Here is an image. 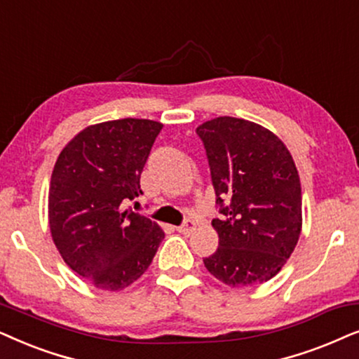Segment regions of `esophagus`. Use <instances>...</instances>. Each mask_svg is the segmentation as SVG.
<instances>
[{
	"instance_id": "1",
	"label": "esophagus",
	"mask_w": 359,
	"mask_h": 359,
	"mask_svg": "<svg viewBox=\"0 0 359 359\" xmlns=\"http://www.w3.org/2000/svg\"><path fill=\"white\" fill-rule=\"evenodd\" d=\"M175 229L179 233H182V235H190V233L195 229V222H192V219H185V222L180 224V226H177Z\"/></svg>"
}]
</instances>
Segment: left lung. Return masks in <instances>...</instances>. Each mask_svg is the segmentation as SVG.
Masks as SVG:
<instances>
[{
    "label": "left lung",
    "mask_w": 359,
    "mask_h": 359,
    "mask_svg": "<svg viewBox=\"0 0 359 359\" xmlns=\"http://www.w3.org/2000/svg\"><path fill=\"white\" fill-rule=\"evenodd\" d=\"M197 135L219 208L212 222L218 250L203 264L233 287L266 283L283 269L302 229V190L292 156L274 133L240 118L210 119Z\"/></svg>",
    "instance_id": "1"
}]
</instances>
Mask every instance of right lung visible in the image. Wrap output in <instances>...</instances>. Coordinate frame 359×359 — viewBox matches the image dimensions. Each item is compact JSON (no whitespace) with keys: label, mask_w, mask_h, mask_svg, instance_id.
<instances>
[{"label":"right lung","mask_w":359,"mask_h":359,"mask_svg":"<svg viewBox=\"0 0 359 359\" xmlns=\"http://www.w3.org/2000/svg\"><path fill=\"white\" fill-rule=\"evenodd\" d=\"M162 123L124 118L80 131L50 177L49 226L67 266L102 290L144 274L164 240L159 224L124 208L140 197L141 172Z\"/></svg>","instance_id":"add662e5"}]
</instances>
